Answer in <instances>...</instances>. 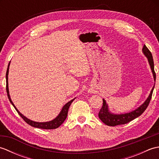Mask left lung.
I'll return each mask as SVG.
<instances>
[{
    "instance_id": "1",
    "label": "left lung",
    "mask_w": 159,
    "mask_h": 159,
    "mask_svg": "<svg viewBox=\"0 0 159 159\" xmlns=\"http://www.w3.org/2000/svg\"><path fill=\"white\" fill-rule=\"evenodd\" d=\"M143 52L144 53V55L147 57L148 61H149V63L151 67L152 71L154 80H156V73L154 72V61H153L152 55V53L149 50V49L147 48L146 45H144L143 47ZM154 88V86L153 87L151 91L149 97L148 98V99L146 100V102H145L142 105L140 106L135 111H133V112L126 113V114H121V115L111 114V113L109 112L107 104H106L105 100L103 99L102 107L100 109L98 113L99 118L104 124H105L106 125H107V126H117V125L125 124L130 122V121L133 120L134 119H135V118L140 116L144 112L145 110L147 109V107H148V105H149L150 100L152 98Z\"/></svg>"
}]
</instances>
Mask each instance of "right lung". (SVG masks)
<instances>
[{"instance_id": "1", "label": "right lung", "mask_w": 159, "mask_h": 159, "mask_svg": "<svg viewBox=\"0 0 159 159\" xmlns=\"http://www.w3.org/2000/svg\"><path fill=\"white\" fill-rule=\"evenodd\" d=\"M9 63L7 67V72H6V91H7V96L8 98L10 101V102L12 104V105L14 107V108L16 109V110L17 111V112L18 113V114L20 116L22 119L24 120V121L25 122L27 123L28 124H29L30 126H31L33 127H35V128H42V129H46V130H51V129H55V128H57L59 126H60L61 125L64 121L66 120V117L67 116V113H68V109L70 108V104H72V102L74 100V99L70 100V102H67L65 106L63 107V109L61 111V113H59V115L57 116L55 120H53L50 121H48V122H35V121H33L29 120L28 118H26V117H25L23 116L22 114L20 113L18 110L16 109V107L14 106V104L12 102V101L10 98L9 96V89H8V73H9Z\"/></svg>"}]
</instances>
